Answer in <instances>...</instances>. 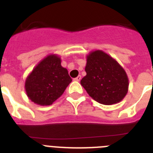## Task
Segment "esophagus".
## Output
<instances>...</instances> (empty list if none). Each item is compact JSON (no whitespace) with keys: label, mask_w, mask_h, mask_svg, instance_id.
<instances>
[{"label":"esophagus","mask_w":153,"mask_h":153,"mask_svg":"<svg viewBox=\"0 0 153 153\" xmlns=\"http://www.w3.org/2000/svg\"><path fill=\"white\" fill-rule=\"evenodd\" d=\"M80 79H81V76L79 75V76H77V77L74 78V81H77V82H79V81L80 80Z\"/></svg>","instance_id":"34e87169"}]
</instances>
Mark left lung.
Returning <instances> with one entry per match:
<instances>
[{
  "label": "left lung",
  "mask_w": 153,
  "mask_h": 153,
  "mask_svg": "<svg viewBox=\"0 0 153 153\" xmlns=\"http://www.w3.org/2000/svg\"><path fill=\"white\" fill-rule=\"evenodd\" d=\"M86 75L80 83L90 97L103 105L122 101L129 90L123 67L104 51H93L86 56Z\"/></svg>",
  "instance_id": "1"
}]
</instances>
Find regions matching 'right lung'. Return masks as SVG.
Listing matches in <instances>:
<instances>
[{"label":"right lung","instance_id":"add662e5","mask_svg":"<svg viewBox=\"0 0 153 153\" xmlns=\"http://www.w3.org/2000/svg\"><path fill=\"white\" fill-rule=\"evenodd\" d=\"M72 79L61 66V58L49 54L27 76L24 89L28 98L40 106H50L63 95Z\"/></svg>","mask_w":153,"mask_h":153}]
</instances>
